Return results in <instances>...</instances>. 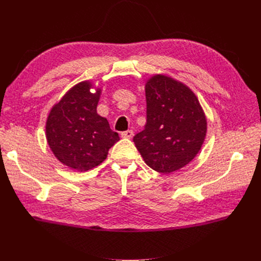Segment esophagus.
Returning <instances> with one entry per match:
<instances>
[{
  "label": "esophagus",
  "instance_id": "1",
  "mask_svg": "<svg viewBox=\"0 0 261 261\" xmlns=\"http://www.w3.org/2000/svg\"><path fill=\"white\" fill-rule=\"evenodd\" d=\"M133 135H134V132H133L132 129L125 130V132H123V133L121 134V136H122L123 138H132Z\"/></svg>",
  "mask_w": 261,
  "mask_h": 261
}]
</instances>
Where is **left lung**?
Masks as SVG:
<instances>
[{
	"label": "left lung",
	"mask_w": 261,
	"mask_h": 261,
	"mask_svg": "<svg viewBox=\"0 0 261 261\" xmlns=\"http://www.w3.org/2000/svg\"><path fill=\"white\" fill-rule=\"evenodd\" d=\"M147 123L133 138L141 156L156 172H174L200 150L207 121L195 93L184 84L156 75L146 84Z\"/></svg>",
	"instance_id": "8db88e82"
}]
</instances>
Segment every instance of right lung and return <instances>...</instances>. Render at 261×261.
Listing matches in <instances>:
<instances>
[{"instance_id": "add662e5", "label": "right lung", "mask_w": 261, "mask_h": 261, "mask_svg": "<svg viewBox=\"0 0 261 261\" xmlns=\"http://www.w3.org/2000/svg\"><path fill=\"white\" fill-rule=\"evenodd\" d=\"M82 82L55 105L46 121V140L54 155L67 167L85 172L106 160L109 149L120 140L107 118L97 113L101 90Z\"/></svg>"}]
</instances>
